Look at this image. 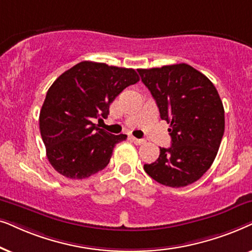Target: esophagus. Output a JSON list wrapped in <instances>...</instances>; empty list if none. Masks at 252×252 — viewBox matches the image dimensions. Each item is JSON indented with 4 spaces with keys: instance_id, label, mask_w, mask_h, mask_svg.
<instances>
[{
    "instance_id": "obj_1",
    "label": "esophagus",
    "mask_w": 252,
    "mask_h": 252,
    "mask_svg": "<svg viewBox=\"0 0 252 252\" xmlns=\"http://www.w3.org/2000/svg\"><path fill=\"white\" fill-rule=\"evenodd\" d=\"M131 140L136 144V145H142V144L145 143V139H139L136 138V137H131Z\"/></svg>"
}]
</instances>
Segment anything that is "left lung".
Here are the masks:
<instances>
[{"mask_svg":"<svg viewBox=\"0 0 252 252\" xmlns=\"http://www.w3.org/2000/svg\"><path fill=\"white\" fill-rule=\"evenodd\" d=\"M138 72L172 137V146L160 147L159 158L144 170L166 187L189 186L207 172L220 147L224 110L219 93L205 75L186 63Z\"/></svg>","mask_w":252,"mask_h":252,"instance_id":"left-lung-1","label":"left lung"}]
</instances>
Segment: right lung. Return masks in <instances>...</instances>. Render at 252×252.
I'll return each mask as SVG.
<instances>
[{"instance_id":"1","label":"right lung","mask_w":252,"mask_h":252,"mask_svg":"<svg viewBox=\"0 0 252 252\" xmlns=\"http://www.w3.org/2000/svg\"><path fill=\"white\" fill-rule=\"evenodd\" d=\"M137 82L139 76L133 69L83 61L53 83L40 110L39 126L56 172L82 180L108 165L114 146L126 135H112L94 121L106 119L114 99Z\"/></svg>"}]
</instances>
